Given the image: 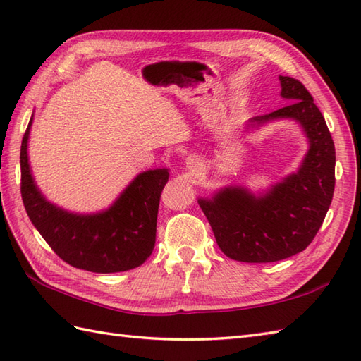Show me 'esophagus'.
<instances>
[{
	"instance_id": "obj_1",
	"label": "esophagus",
	"mask_w": 361,
	"mask_h": 361,
	"mask_svg": "<svg viewBox=\"0 0 361 361\" xmlns=\"http://www.w3.org/2000/svg\"><path fill=\"white\" fill-rule=\"evenodd\" d=\"M188 164H189L190 169H197V171H200V169H202V164L198 163L197 158H189L188 159Z\"/></svg>"
}]
</instances>
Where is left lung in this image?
<instances>
[{"label": "left lung", "mask_w": 361, "mask_h": 361, "mask_svg": "<svg viewBox=\"0 0 361 361\" xmlns=\"http://www.w3.org/2000/svg\"><path fill=\"white\" fill-rule=\"evenodd\" d=\"M279 80L281 96L288 104L252 118L251 124L282 118L299 122L310 142L302 166L265 195L225 188L211 200H198L220 250L240 262H276L304 251L323 225L334 197L335 145L324 116L301 82L288 75H279Z\"/></svg>", "instance_id": "left-lung-1"}]
</instances>
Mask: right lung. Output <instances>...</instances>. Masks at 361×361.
Returning <instances> with one entry per match:
<instances>
[{"instance_id": "1", "label": "right lung", "mask_w": 361, "mask_h": 361, "mask_svg": "<svg viewBox=\"0 0 361 361\" xmlns=\"http://www.w3.org/2000/svg\"><path fill=\"white\" fill-rule=\"evenodd\" d=\"M30 118L21 141V198L27 216L56 255L80 270L93 273L127 271L152 255L157 237L161 192L167 169L142 172L130 183L111 208L79 216L57 208L40 194L30 175L27 140Z\"/></svg>"}]
</instances>
